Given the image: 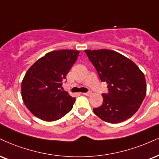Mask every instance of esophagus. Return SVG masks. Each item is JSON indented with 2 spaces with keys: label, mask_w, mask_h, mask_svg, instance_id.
<instances>
[{
  "label": "esophagus",
  "mask_w": 159,
  "mask_h": 159,
  "mask_svg": "<svg viewBox=\"0 0 159 159\" xmlns=\"http://www.w3.org/2000/svg\"><path fill=\"white\" fill-rule=\"evenodd\" d=\"M82 94L84 95H90L92 94V93L91 92H87V93H83Z\"/></svg>",
  "instance_id": "1"
}]
</instances>
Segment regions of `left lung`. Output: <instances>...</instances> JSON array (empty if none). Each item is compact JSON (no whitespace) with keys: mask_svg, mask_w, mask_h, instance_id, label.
I'll use <instances>...</instances> for the list:
<instances>
[{"mask_svg":"<svg viewBox=\"0 0 159 159\" xmlns=\"http://www.w3.org/2000/svg\"><path fill=\"white\" fill-rule=\"evenodd\" d=\"M84 52L101 81L107 82L109 90L107 94H102V105L93 109L94 113L112 124L132 117L146 96L144 73L133 61L116 51L103 49Z\"/></svg>","mask_w":159,"mask_h":159,"instance_id":"8db88e82","label":"left lung"}]
</instances>
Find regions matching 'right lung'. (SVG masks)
Segmentation results:
<instances>
[{"label": "right lung", "mask_w": 159, "mask_h": 159, "mask_svg": "<svg viewBox=\"0 0 159 159\" xmlns=\"http://www.w3.org/2000/svg\"><path fill=\"white\" fill-rule=\"evenodd\" d=\"M79 51L61 49L47 53L30 66L21 83V96L28 110L45 121L60 119L72 109L75 101L62 90Z\"/></svg>", "instance_id": "right-lung-1"}]
</instances>
